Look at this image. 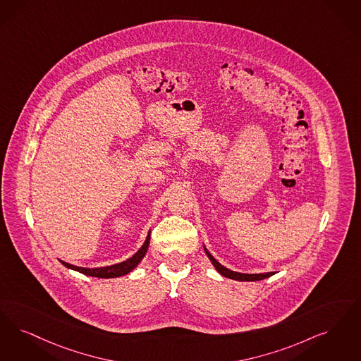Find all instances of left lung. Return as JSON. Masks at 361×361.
<instances>
[{
    "mask_svg": "<svg viewBox=\"0 0 361 361\" xmlns=\"http://www.w3.org/2000/svg\"><path fill=\"white\" fill-rule=\"evenodd\" d=\"M204 251L207 254V257L209 258V260L212 262V264L215 266V269L217 270L219 274L226 276V278H230V279H235V281H242V282H251V281H262V279H266L271 275H274V271L271 273H259V274H245V273H238V271H232L230 269H227L226 266H223L221 263H219L212 254L207 250V247L204 245Z\"/></svg>",
    "mask_w": 361,
    "mask_h": 361,
    "instance_id": "obj_1",
    "label": "left lung"
}]
</instances>
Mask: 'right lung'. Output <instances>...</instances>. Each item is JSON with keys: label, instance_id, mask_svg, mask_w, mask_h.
<instances>
[{"label": "right lung", "instance_id": "1", "mask_svg": "<svg viewBox=\"0 0 361 361\" xmlns=\"http://www.w3.org/2000/svg\"><path fill=\"white\" fill-rule=\"evenodd\" d=\"M150 243V231L147 232V236L145 239L144 245H141V248L133 255L129 259L123 260L121 263H116L111 266H104V267H79V266H73L64 260H60L63 266H66L70 270H75L78 273L88 275V276H97V278H118V276H123V275L131 273L138 264L140 262L144 259L145 254L147 251V247Z\"/></svg>", "mask_w": 361, "mask_h": 361}]
</instances>
